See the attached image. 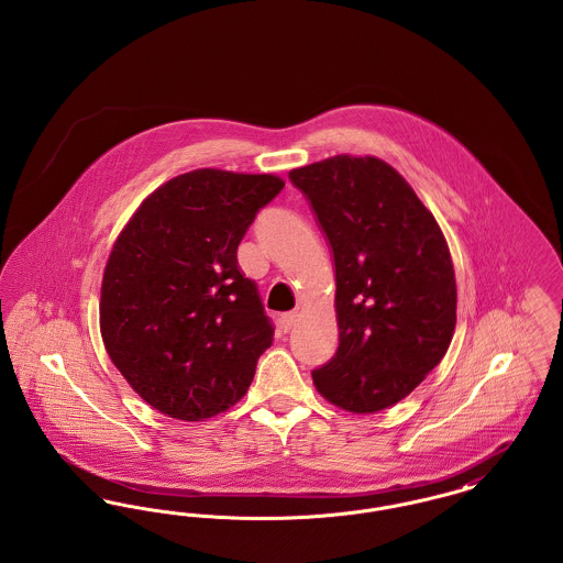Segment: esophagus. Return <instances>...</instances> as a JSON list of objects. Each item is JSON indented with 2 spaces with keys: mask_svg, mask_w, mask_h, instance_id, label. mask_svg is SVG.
Here are the masks:
<instances>
[{
  "mask_svg": "<svg viewBox=\"0 0 563 563\" xmlns=\"http://www.w3.org/2000/svg\"><path fill=\"white\" fill-rule=\"evenodd\" d=\"M295 322H297V314H294V312L283 314V317H280V321H278V329H280L283 333H289V331L294 329Z\"/></svg>",
  "mask_w": 563,
  "mask_h": 563,
  "instance_id": "1",
  "label": "esophagus"
}]
</instances>
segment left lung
Instances as JSON below:
<instances>
[{
	"instance_id": "left-lung-1",
	"label": "left lung",
	"mask_w": 563,
	"mask_h": 563,
	"mask_svg": "<svg viewBox=\"0 0 563 563\" xmlns=\"http://www.w3.org/2000/svg\"><path fill=\"white\" fill-rule=\"evenodd\" d=\"M335 264L340 346L312 372L322 397L352 413L405 399L454 338L455 274L445 236L384 161L349 154L294 168Z\"/></svg>"
}]
</instances>
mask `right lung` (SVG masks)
<instances>
[{"mask_svg":"<svg viewBox=\"0 0 563 563\" xmlns=\"http://www.w3.org/2000/svg\"><path fill=\"white\" fill-rule=\"evenodd\" d=\"M285 181L198 168L152 191L113 242L101 335L134 393L168 418L200 422L249 390L272 346L257 285L236 251Z\"/></svg>","mask_w":563,"mask_h":563,"instance_id":"1","label":"right lung"}]
</instances>
